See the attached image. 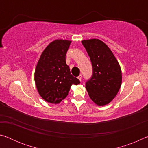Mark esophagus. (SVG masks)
<instances>
[{"label":"esophagus","mask_w":148,"mask_h":148,"mask_svg":"<svg viewBox=\"0 0 148 148\" xmlns=\"http://www.w3.org/2000/svg\"><path fill=\"white\" fill-rule=\"evenodd\" d=\"M77 78H78V79H79V81H82V75L80 74L79 76L78 77H77Z\"/></svg>","instance_id":"esophagus-1"}]
</instances>
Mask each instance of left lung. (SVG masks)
I'll return each instance as SVG.
<instances>
[{
  "mask_svg": "<svg viewBox=\"0 0 148 148\" xmlns=\"http://www.w3.org/2000/svg\"><path fill=\"white\" fill-rule=\"evenodd\" d=\"M91 60L92 75L86 84L89 96L98 106L109 104L121 86V69L107 45L99 39L82 41Z\"/></svg>",
  "mask_w": 148,
  "mask_h": 148,
  "instance_id": "left-lung-1",
  "label": "left lung"
}]
</instances>
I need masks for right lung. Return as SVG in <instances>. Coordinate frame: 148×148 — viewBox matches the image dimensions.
<instances>
[{
  "label": "right lung",
  "instance_id": "right-lung-1",
  "mask_svg": "<svg viewBox=\"0 0 148 148\" xmlns=\"http://www.w3.org/2000/svg\"><path fill=\"white\" fill-rule=\"evenodd\" d=\"M71 41L56 40L41 54L34 72V82L41 97L51 104H59L66 97L72 85L79 80L71 74L66 55Z\"/></svg>",
  "mask_w": 148,
  "mask_h": 148
}]
</instances>
